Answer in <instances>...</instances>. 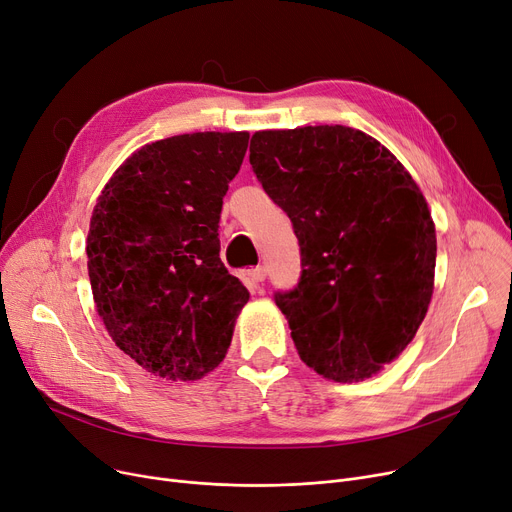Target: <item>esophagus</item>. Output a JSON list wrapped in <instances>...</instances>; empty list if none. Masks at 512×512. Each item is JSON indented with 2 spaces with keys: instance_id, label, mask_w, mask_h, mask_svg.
Here are the masks:
<instances>
[{
  "instance_id": "esophagus-1",
  "label": "esophagus",
  "mask_w": 512,
  "mask_h": 512,
  "mask_svg": "<svg viewBox=\"0 0 512 512\" xmlns=\"http://www.w3.org/2000/svg\"><path fill=\"white\" fill-rule=\"evenodd\" d=\"M247 280L253 288H259V284L265 280V267H253V270L247 272Z\"/></svg>"
}]
</instances>
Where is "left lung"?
<instances>
[{
  "instance_id": "obj_1",
  "label": "left lung",
  "mask_w": 512,
  "mask_h": 512,
  "mask_svg": "<svg viewBox=\"0 0 512 512\" xmlns=\"http://www.w3.org/2000/svg\"><path fill=\"white\" fill-rule=\"evenodd\" d=\"M249 159L301 245L299 286L276 294L301 361L340 384L380 373L434 294L436 224L419 184L340 124L257 130Z\"/></svg>"
}]
</instances>
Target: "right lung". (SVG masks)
Masks as SVG:
<instances>
[{
  "label": "right lung",
  "instance_id": "1",
  "mask_svg": "<svg viewBox=\"0 0 512 512\" xmlns=\"http://www.w3.org/2000/svg\"><path fill=\"white\" fill-rule=\"evenodd\" d=\"M249 132L149 143L103 186L87 234L93 301L107 334L157 378L195 382L232 342L247 288L220 259L218 224Z\"/></svg>",
  "mask_w": 512,
  "mask_h": 512
}]
</instances>
